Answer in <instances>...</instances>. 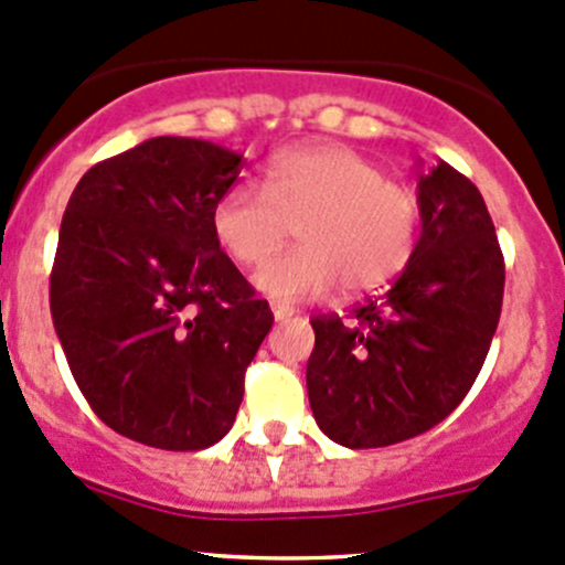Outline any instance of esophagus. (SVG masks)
Returning <instances> with one entry per match:
<instances>
[{
	"label": "esophagus",
	"mask_w": 565,
	"mask_h": 565,
	"mask_svg": "<svg viewBox=\"0 0 565 565\" xmlns=\"http://www.w3.org/2000/svg\"><path fill=\"white\" fill-rule=\"evenodd\" d=\"M273 317H276V322H287V319L295 317V308L281 306V302H273Z\"/></svg>",
	"instance_id": "obj_1"
}]
</instances>
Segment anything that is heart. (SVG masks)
Listing matches in <instances>:
<instances>
[{
	"mask_svg": "<svg viewBox=\"0 0 565 565\" xmlns=\"http://www.w3.org/2000/svg\"><path fill=\"white\" fill-rule=\"evenodd\" d=\"M292 226L301 248L259 267L254 287L284 302L328 298L338 287L360 298L387 287L414 257L423 205L354 148L313 142L278 153L263 186L224 189L211 211L213 237L243 267L266 263Z\"/></svg>",
	"mask_w": 565,
	"mask_h": 565,
	"instance_id": "obj_1",
	"label": "heart"
}]
</instances>
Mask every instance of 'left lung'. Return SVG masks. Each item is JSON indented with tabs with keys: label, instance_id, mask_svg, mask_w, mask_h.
Segmentation results:
<instances>
[{
	"label": "left lung",
	"instance_id": "obj_1",
	"mask_svg": "<svg viewBox=\"0 0 565 565\" xmlns=\"http://www.w3.org/2000/svg\"><path fill=\"white\" fill-rule=\"evenodd\" d=\"M423 233L401 276L347 319L313 317L308 401L324 436L390 447L460 406L503 302V254L479 189L452 164L419 175Z\"/></svg>",
	"mask_w": 565,
	"mask_h": 565
}]
</instances>
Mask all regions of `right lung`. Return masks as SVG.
I'll return each instance as SVG.
<instances>
[{
    "label": "right lung",
    "instance_id": "right-lung-1",
    "mask_svg": "<svg viewBox=\"0 0 565 565\" xmlns=\"http://www.w3.org/2000/svg\"><path fill=\"white\" fill-rule=\"evenodd\" d=\"M243 157L151 138L75 186L51 270V317L75 382L105 425L192 452L230 433L273 313L211 230Z\"/></svg>",
    "mask_w": 565,
    "mask_h": 565
}]
</instances>
